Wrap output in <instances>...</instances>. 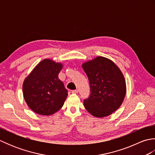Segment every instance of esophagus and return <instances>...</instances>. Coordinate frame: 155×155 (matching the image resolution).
<instances>
[{"mask_svg":"<svg viewBox=\"0 0 155 155\" xmlns=\"http://www.w3.org/2000/svg\"><path fill=\"white\" fill-rule=\"evenodd\" d=\"M78 93V89L72 91V93H73V94H77Z\"/></svg>","mask_w":155,"mask_h":155,"instance_id":"obj_1","label":"esophagus"}]
</instances>
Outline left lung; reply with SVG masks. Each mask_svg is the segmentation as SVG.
<instances>
[{
  "label": "left lung",
  "instance_id": "8db88e82",
  "mask_svg": "<svg viewBox=\"0 0 155 155\" xmlns=\"http://www.w3.org/2000/svg\"><path fill=\"white\" fill-rule=\"evenodd\" d=\"M89 81L91 94L84 106L94 117H107L120 107L126 94V83L114 62L98 57L83 65Z\"/></svg>",
  "mask_w": 155,
  "mask_h": 155
}]
</instances>
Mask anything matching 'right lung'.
Returning <instances> with one entry per match:
<instances>
[{"label":"right lung","instance_id":"right-lung-1","mask_svg":"<svg viewBox=\"0 0 155 155\" xmlns=\"http://www.w3.org/2000/svg\"><path fill=\"white\" fill-rule=\"evenodd\" d=\"M62 64L45 59L36 66L23 83L25 100L28 107L41 115H51L60 110L68 91L58 78Z\"/></svg>","mask_w":155,"mask_h":155}]
</instances>
